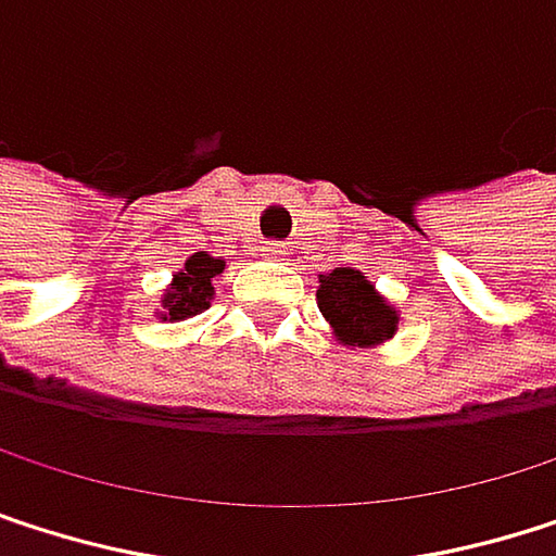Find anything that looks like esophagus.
I'll list each match as a JSON object with an SVG mask.
<instances>
[{"instance_id":"34e87169","label":"esophagus","mask_w":556,"mask_h":556,"mask_svg":"<svg viewBox=\"0 0 556 556\" xmlns=\"http://www.w3.org/2000/svg\"><path fill=\"white\" fill-rule=\"evenodd\" d=\"M262 255L271 258V262H281L285 249H281V242H262Z\"/></svg>"}]
</instances>
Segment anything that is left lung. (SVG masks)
<instances>
[{
    "label": "left lung",
    "instance_id": "1",
    "mask_svg": "<svg viewBox=\"0 0 556 556\" xmlns=\"http://www.w3.org/2000/svg\"><path fill=\"white\" fill-rule=\"evenodd\" d=\"M317 307L333 337L350 350H376L399 333V307L359 268L317 275Z\"/></svg>",
    "mask_w": 556,
    "mask_h": 556
}]
</instances>
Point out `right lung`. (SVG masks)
I'll list each match as a JSON object with an SVG mask.
<instances>
[{
    "mask_svg": "<svg viewBox=\"0 0 556 556\" xmlns=\"http://www.w3.org/2000/svg\"><path fill=\"white\" fill-rule=\"evenodd\" d=\"M223 268H226L223 258H213L210 252H193L164 288L157 317L174 324V320H190L203 314L213 301V281L223 275Z\"/></svg>",
    "mask_w": 556,
    "mask_h": 556,
    "instance_id": "obj_1",
    "label": "right lung"
}]
</instances>
